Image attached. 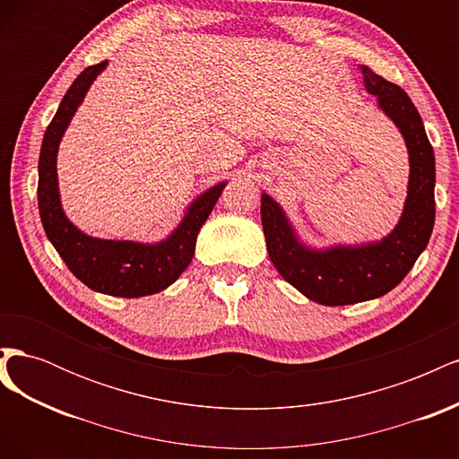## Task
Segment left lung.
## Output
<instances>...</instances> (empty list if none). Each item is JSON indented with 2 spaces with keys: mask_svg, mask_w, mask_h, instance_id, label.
<instances>
[{
  "mask_svg": "<svg viewBox=\"0 0 459 459\" xmlns=\"http://www.w3.org/2000/svg\"><path fill=\"white\" fill-rule=\"evenodd\" d=\"M366 88L404 135L410 152L408 199L398 226L381 243L310 251L300 245L285 214L266 193L260 218L268 255L283 280L325 307L383 297L394 289L423 253L435 226V152L408 93L362 66Z\"/></svg>",
  "mask_w": 459,
  "mask_h": 459,
  "instance_id": "left-lung-1",
  "label": "left lung"
}]
</instances>
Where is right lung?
Returning a JSON list of instances; mask_svg holds the SVG:
<instances>
[{"mask_svg":"<svg viewBox=\"0 0 459 459\" xmlns=\"http://www.w3.org/2000/svg\"><path fill=\"white\" fill-rule=\"evenodd\" d=\"M107 61L91 65L80 73L44 135L38 162V206L46 235L59 256L78 280L97 293L135 299L155 295L172 285L195 253L197 233L212 212L221 189L218 184L191 204L179 228L159 245H142L132 241H103L88 238L66 220L57 189V149L68 122L84 100L91 82Z\"/></svg>","mask_w":459,"mask_h":459,"instance_id":"1","label":"right lung"}]
</instances>
